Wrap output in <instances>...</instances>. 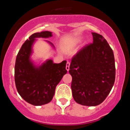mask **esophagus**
Segmentation results:
<instances>
[{
  "instance_id": "obj_1",
  "label": "esophagus",
  "mask_w": 130,
  "mask_h": 130,
  "mask_svg": "<svg viewBox=\"0 0 130 130\" xmlns=\"http://www.w3.org/2000/svg\"><path fill=\"white\" fill-rule=\"evenodd\" d=\"M70 62L69 61H67V62H66V69L67 71H69V70H70Z\"/></svg>"
}]
</instances>
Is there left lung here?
<instances>
[{
    "mask_svg": "<svg viewBox=\"0 0 130 130\" xmlns=\"http://www.w3.org/2000/svg\"><path fill=\"white\" fill-rule=\"evenodd\" d=\"M93 43L78 51L72 59L69 73L74 100L86 106L104 102L115 80L113 51L102 35L92 33Z\"/></svg>",
    "mask_w": 130,
    "mask_h": 130,
    "instance_id": "1",
    "label": "left lung"
}]
</instances>
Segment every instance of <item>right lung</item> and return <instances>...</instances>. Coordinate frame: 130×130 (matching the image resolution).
I'll return each mask as SVG.
<instances>
[{"label": "right lung", "instance_id": "obj_1", "mask_svg": "<svg viewBox=\"0 0 130 130\" xmlns=\"http://www.w3.org/2000/svg\"><path fill=\"white\" fill-rule=\"evenodd\" d=\"M52 32L43 31L28 38L22 45L15 64V83L16 88L22 98L33 105H42L49 103L55 94V88L67 73L66 61L56 64L47 60L40 66H36L30 59L32 45L37 38H47ZM50 44L54 47L51 42Z\"/></svg>", "mask_w": 130, "mask_h": 130}]
</instances>
